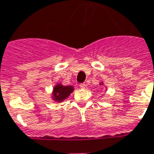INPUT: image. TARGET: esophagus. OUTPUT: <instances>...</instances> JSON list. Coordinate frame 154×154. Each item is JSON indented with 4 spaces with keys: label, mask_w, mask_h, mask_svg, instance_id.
<instances>
[{
    "label": "esophagus",
    "mask_w": 154,
    "mask_h": 154,
    "mask_svg": "<svg viewBox=\"0 0 154 154\" xmlns=\"http://www.w3.org/2000/svg\"><path fill=\"white\" fill-rule=\"evenodd\" d=\"M86 85L85 83H82V84H80V88H86Z\"/></svg>",
    "instance_id": "34e87169"
}]
</instances>
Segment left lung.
Here are the masks:
<instances>
[{"label":"left lung","mask_w":154,"mask_h":154,"mask_svg":"<svg viewBox=\"0 0 154 154\" xmlns=\"http://www.w3.org/2000/svg\"><path fill=\"white\" fill-rule=\"evenodd\" d=\"M103 85V84L102 83V82H100V85Z\"/></svg>","instance_id":"left-lung-1"}]
</instances>
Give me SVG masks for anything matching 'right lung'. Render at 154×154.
I'll return each mask as SVG.
<instances>
[{"label":"right lung","instance_id":"obj_1","mask_svg":"<svg viewBox=\"0 0 154 154\" xmlns=\"http://www.w3.org/2000/svg\"><path fill=\"white\" fill-rule=\"evenodd\" d=\"M73 86L69 85L65 86L62 85V84H57L53 88V92H52V99L56 102L61 103L63 100H65L69 95L73 92Z\"/></svg>","mask_w":154,"mask_h":154}]
</instances>
